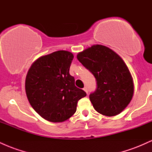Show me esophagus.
Returning <instances> with one entry per match:
<instances>
[{
  "label": "esophagus",
  "instance_id": "obj_1",
  "mask_svg": "<svg viewBox=\"0 0 152 152\" xmlns=\"http://www.w3.org/2000/svg\"><path fill=\"white\" fill-rule=\"evenodd\" d=\"M83 91H84L86 94H88V88H87L86 87H84V88H83Z\"/></svg>",
  "mask_w": 152,
  "mask_h": 152
}]
</instances>
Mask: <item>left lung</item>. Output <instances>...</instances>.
Masks as SVG:
<instances>
[{
	"mask_svg": "<svg viewBox=\"0 0 152 152\" xmlns=\"http://www.w3.org/2000/svg\"><path fill=\"white\" fill-rule=\"evenodd\" d=\"M76 57L96 79V90L89 96L96 111L107 116L119 114L134 92L133 78L123 59L111 48L99 44L80 52Z\"/></svg>",
	"mask_w": 152,
	"mask_h": 152,
	"instance_id": "left-lung-1",
	"label": "left lung"
}]
</instances>
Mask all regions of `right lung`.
<instances>
[{
	"label": "right lung",
	"mask_w": 152,
	"mask_h": 152,
	"mask_svg": "<svg viewBox=\"0 0 152 152\" xmlns=\"http://www.w3.org/2000/svg\"><path fill=\"white\" fill-rule=\"evenodd\" d=\"M74 55L58 50L36 59L26 78L28 100L41 117L50 122H63L76 111L78 101L86 92L75 86L69 74Z\"/></svg>",
	"instance_id": "add662e5"
}]
</instances>
